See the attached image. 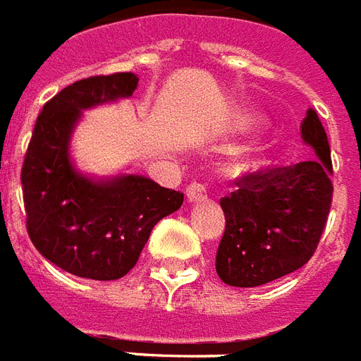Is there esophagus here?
I'll list each match as a JSON object with an SVG mask.
<instances>
[{
    "mask_svg": "<svg viewBox=\"0 0 361 361\" xmlns=\"http://www.w3.org/2000/svg\"><path fill=\"white\" fill-rule=\"evenodd\" d=\"M186 197H188L190 203H203L209 199V192H207V186L203 183H192L186 188Z\"/></svg>",
    "mask_w": 361,
    "mask_h": 361,
    "instance_id": "34e87169",
    "label": "esophagus"
}]
</instances>
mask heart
<instances>
[{"label": "heart", "mask_w": 361, "mask_h": 361, "mask_svg": "<svg viewBox=\"0 0 361 361\" xmlns=\"http://www.w3.org/2000/svg\"><path fill=\"white\" fill-rule=\"evenodd\" d=\"M236 125H238V128L244 132H257L262 126V119L257 111L244 109V111H240L238 117H236Z\"/></svg>", "instance_id": "obj_1"}]
</instances>
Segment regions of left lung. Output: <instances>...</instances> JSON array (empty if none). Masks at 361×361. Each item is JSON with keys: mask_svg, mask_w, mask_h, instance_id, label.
<instances>
[{"mask_svg": "<svg viewBox=\"0 0 361 361\" xmlns=\"http://www.w3.org/2000/svg\"><path fill=\"white\" fill-rule=\"evenodd\" d=\"M307 160L236 178L221 197L226 233L216 253V272L233 287H259L310 261L331 207V158L315 109L302 121Z\"/></svg>", "mask_w": 361, "mask_h": 361, "instance_id": "8db88e82", "label": "left lung"}]
</instances>
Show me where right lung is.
Instances as JSON below:
<instances>
[{"mask_svg": "<svg viewBox=\"0 0 361 361\" xmlns=\"http://www.w3.org/2000/svg\"><path fill=\"white\" fill-rule=\"evenodd\" d=\"M132 72L72 83L44 104L22 166L27 233L56 267L80 278L109 281L130 272L152 227L180 209L184 195L143 175L94 178L71 158L82 111L130 99Z\"/></svg>", "mask_w": 361, "mask_h": 361, "instance_id": "right-lung-1", "label": "right lung"}]
</instances>
